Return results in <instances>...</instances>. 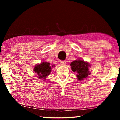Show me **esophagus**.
<instances>
[{
    "label": "esophagus",
    "mask_w": 120,
    "mask_h": 120,
    "mask_svg": "<svg viewBox=\"0 0 120 120\" xmlns=\"http://www.w3.org/2000/svg\"><path fill=\"white\" fill-rule=\"evenodd\" d=\"M66 61H60V64L61 65H62V66H64V65L66 64Z\"/></svg>",
    "instance_id": "esophagus-1"
}]
</instances>
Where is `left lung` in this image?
<instances>
[{
    "label": "left lung",
    "mask_w": 120,
    "mask_h": 120,
    "mask_svg": "<svg viewBox=\"0 0 120 120\" xmlns=\"http://www.w3.org/2000/svg\"><path fill=\"white\" fill-rule=\"evenodd\" d=\"M70 65L72 71L77 73L78 80H82L90 74L89 71V67H90V65L84 60H76L71 63Z\"/></svg>",
    "instance_id": "left-lung-1"
}]
</instances>
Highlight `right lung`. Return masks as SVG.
Returning <instances> with one entry per match:
<instances>
[{"label":"right lung","mask_w":120,"mask_h":120,"mask_svg":"<svg viewBox=\"0 0 120 120\" xmlns=\"http://www.w3.org/2000/svg\"><path fill=\"white\" fill-rule=\"evenodd\" d=\"M34 71L38 74L40 79H45L46 77L50 74L51 71V67L50 66V63L43 62L40 64H36L34 67Z\"/></svg>","instance_id":"add662e5"}]
</instances>
